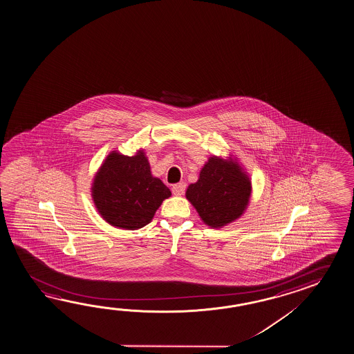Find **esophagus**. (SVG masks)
<instances>
[{
    "mask_svg": "<svg viewBox=\"0 0 354 354\" xmlns=\"http://www.w3.org/2000/svg\"><path fill=\"white\" fill-rule=\"evenodd\" d=\"M185 189H187V184L185 183H179V184L173 185L171 190H173L174 195L180 196V195H184V193H185Z\"/></svg>",
    "mask_w": 354,
    "mask_h": 354,
    "instance_id": "1",
    "label": "esophagus"
}]
</instances>
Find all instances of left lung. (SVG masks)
Returning a JSON list of instances; mask_svg holds the SVG:
<instances>
[{
	"instance_id": "left-lung-1",
	"label": "left lung",
	"mask_w": 354,
	"mask_h": 354,
	"mask_svg": "<svg viewBox=\"0 0 354 354\" xmlns=\"http://www.w3.org/2000/svg\"><path fill=\"white\" fill-rule=\"evenodd\" d=\"M185 195L201 221L209 227H221L245 212L252 195V183L232 158L212 156L201 169L198 181L187 187Z\"/></svg>"
}]
</instances>
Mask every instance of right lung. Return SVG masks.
I'll return each mask as SVG.
<instances>
[{
	"label": "right lung",
	"instance_id": "add662e5",
	"mask_svg": "<svg viewBox=\"0 0 354 354\" xmlns=\"http://www.w3.org/2000/svg\"><path fill=\"white\" fill-rule=\"evenodd\" d=\"M91 195L104 221L113 227L136 230L153 221L171 192L150 171L145 153L133 156L111 151L93 178Z\"/></svg>",
	"mask_w": 354,
	"mask_h": 354
}]
</instances>
